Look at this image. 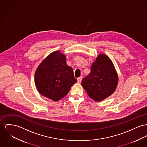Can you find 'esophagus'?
<instances>
[{
    "label": "esophagus",
    "instance_id": "1",
    "mask_svg": "<svg viewBox=\"0 0 147 147\" xmlns=\"http://www.w3.org/2000/svg\"><path fill=\"white\" fill-rule=\"evenodd\" d=\"M82 76L79 77L78 78V84H80V83H81V80H82Z\"/></svg>",
    "mask_w": 147,
    "mask_h": 147
}]
</instances>
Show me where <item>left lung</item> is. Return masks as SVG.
<instances>
[{"label": "left lung", "mask_w": 147, "mask_h": 147, "mask_svg": "<svg viewBox=\"0 0 147 147\" xmlns=\"http://www.w3.org/2000/svg\"><path fill=\"white\" fill-rule=\"evenodd\" d=\"M118 82L117 73L110 58L100 54L91 66L90 74L83 78L81 85L88 96L100 101L110 96Z\"/></svg>", "instance_id": "1"}]
</instances>
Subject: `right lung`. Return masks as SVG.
<instances>
[{
  "instance_id": "obj_1",
  "label": "right lung",
  "mask_w": 147,
  "mask_h": 147,
  "mask_svg": "<svg viewBox=\"0 0 147 147\" xmlns=\"http://www.w3.org/2000/svg\"><path fill=\"white\" fill-rule=\"evenodd\" d=\"M66 59L60 51H55L41 62L35 72V84L38 92L55 101L65 96L77 81Z\"/></svg>"
}]
</instances>
